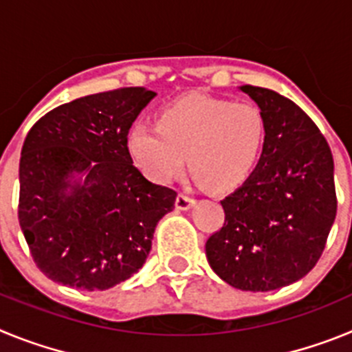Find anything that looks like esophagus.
Listing matches in <instances>:
<instances>
[{"mask_svg":"<svg viewBox=\"0 0 352 352\" xmlns=\"http://www.w3.org/2000/svg\"><path fill=\"white\" fill-rule=\"evenodd\" d=\"M194 203L195 199L190 197L188 194H185V192H179L178 197H176V208H178V210H188Z\"/></svg>","mask_w":352,"mask_h":352,"instance_id":"1","label":"esophagus"}]
</instances>
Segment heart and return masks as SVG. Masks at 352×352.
Returning <instances> with one entry per match:
<instances>
[{
    "instance_id": "obj_1",
    "label": "heart",
    "mask_w": 352,
    "mask_h": 352,
    "mask_svg": "<svg viewBox=\"0 0 352 352\" xmlns=\"http://www.w3.org/2000/svg\"><path fill=\"white\" fill-rule=\"evenodd\" d=\"M264 135L266 125L256 105L190 95L169 105L160 114V125L135 123L129 133V151L158 183L173 182L190 158L199 182L231 190L254 170Z\"/></svg>"
}]
</instances>
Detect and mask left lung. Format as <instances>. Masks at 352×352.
I'll use <instances>...</instances> for the list:
<instances>
[{"instance_id":"1","label":"left lung","mask_w":352,"mask_h":352,"mask_svg":"<svg viewBox=\"0 0 352 352\" xmlns=\"http://www.w3.org/2000/svg\"><path fill=\"white\" fill-rule=\"evenodd\" d=\"M266 125L263 155L222 201L226 220L208 238L213 272L241 291L300 280L321 257L337 214L333 155L303 109L272 89L245 84Z\"/></svg>"}]
</instances>
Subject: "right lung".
<instances>
[{"label":"right lung","mask_w":352,"mask_h":352,"mask_svg":"<svg viewBox=\"0 0 352 352\" xmlns=\"http://www.w3.org/2000/svg\"><path fill=\"white\" fill-rule=\"evenodd\" d=\"M153 91L80 96L31 126L19 162V223L36 268L58 284L105 291L144 264L176 192L133 166L129 130ZM84 172V184L69 183Z\"/></svg>","instance_id":"1"}]
</instances>
